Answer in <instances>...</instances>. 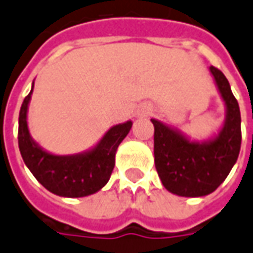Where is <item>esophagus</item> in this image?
<instances>
[{"label":"esophagus","instance_id":"1","mask_svg":"<svg viewBox=\"0 0 253 253\" xmlns=\"http://www.w3.org/2000/svg\"><path fill=\"white\" fill-rule=\"evenodd\" d=\"M146 114H149V110H145V111H143V115H146Z\"/></svg>","mask_w":253,"mask_h":253}]
</instances>
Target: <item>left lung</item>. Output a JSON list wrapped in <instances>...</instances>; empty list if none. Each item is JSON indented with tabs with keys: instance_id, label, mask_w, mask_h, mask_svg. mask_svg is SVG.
<instances>
[{
	"instance_id": "obj_1",
	"label": "left lung",
	"mask_w": 253,
	"mask_h": 253,
	"mask_svg": "<svg viewBox=\"0 0 253 253\" xmlns=\"http://www.w3.org/2000/svg\"><path fill=\"white\" fill-rule=\"evenodd\" d=\"M224 101L225 118L216 135L194 140L177 128L152 118L154 164L164 188L185 198L206 196L223 184L241 149V113L224 74L209 68Z\"/></svg>"
}]
</instances>
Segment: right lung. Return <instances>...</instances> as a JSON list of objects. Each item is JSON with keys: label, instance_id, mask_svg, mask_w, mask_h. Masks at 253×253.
I'll list each match as a JSON object with an SVG mask.
<instances>
[{"label": "right lung", "instance_id": "1", "mask_svg": "<svg viewBox=\"0 0 253 253\" xmlns=\"http://www.w3.org/2000/svg\"><path fill=\"white\" fill-rule=\"evenodd\" d=\"M35 84V82H33ZM32 90L19 113L18 142L25 164L42 185L64 198H83L99 192L108 182L115 166V152L132 128V121L111 126L99 143L76 154H52L32 138L28 126V108Z\"/></svg>", "mask_w": 253, "mask_h": 253}]
</instances>
